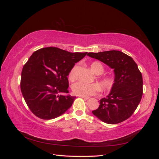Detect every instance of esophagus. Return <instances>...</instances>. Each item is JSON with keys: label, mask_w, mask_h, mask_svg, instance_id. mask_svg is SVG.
<instances>
[{"label": "esophagus", "mask_w": 159, "mask_h": 159, "mask_svg": "<svg viewBox=\"0 0 159 159\" xmlns=\"http://www.w3.org/2000/svg\"><path fill=\"white\" fill-rule=\"evenodd\" d=\"M79 97H80V98H83V99H85V100H87V99H89V98H88V97H84V96H81V95H79Z\"/></svg>", "instance_id": "34e87169"}]
</instances>
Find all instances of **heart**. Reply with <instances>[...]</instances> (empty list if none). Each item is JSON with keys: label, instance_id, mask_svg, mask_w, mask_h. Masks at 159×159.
<instances>
[{"label": "heart", "instance_id": "1", "mask_svg": "<svg viewBox=\"0 0 159 159\" xmlns=\"http://www.w3.org/2000/svg\"><path fill=\"white\" fill-rule=\"evenodd\" d=\"M90 68L93 73L96 75H102L104 71V68L102 64L98 61H93L90 64ZM76 66L74 67L71 70L69 73V79L70 81H73L76 79L75 75ZM98 84L101 88L103 91H109L112 89L114 85V79L110 76H103L99 77L98 79ZM98 84H85L83 82H77L72 85V90L73 92L78 95L88 97L90 95H93L97 94L99 90Z\"/></svg>", "mask_w": 159, "mask_h": 159}]
</instances>
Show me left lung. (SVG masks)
<instances>
[{
  "mask_svg": "<svg viewBox=\"0 0 159 159\" xmlns=\"http://www.w3.org/2000/svg\"><path fill=\"white\" fill-rule=\"evenodd\" d=\"M97 59L114 70V85L106 98L101 99L99 107L92 111L101 121L117 124L125 121L136 110L143 95V78L131 57L118 50L89 52Z\"/></svg>",
  "mask_w": 159,
  "mask_h": 159,
  "instance_id": "obj_1",
  "label": "left lung"
}]
</instances>
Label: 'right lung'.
Instances as JSON below:
<instances>
[{"mask_svg":"<svg viewBox=\"0 0 159 159\" xmlns=\"http://www.w3.org/2000/svg\"><path fill=\"white\" fill-rule=\"evenodd\" d=\"M87 53L48 47L32 54L22 68L20 89L28 107L36 117L54 119L71 106L75 97L61 93H69L68 75Z\"/></svg>","mask_w":159,"mask_h":159,"instance_id":"1","label":"right lung"}]
</instances>
